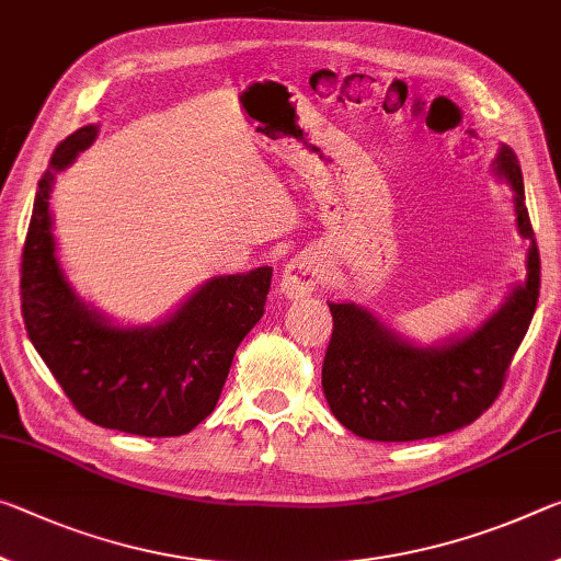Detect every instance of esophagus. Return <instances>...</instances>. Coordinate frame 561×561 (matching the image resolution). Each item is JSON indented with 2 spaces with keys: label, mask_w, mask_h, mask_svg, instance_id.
I'll list each match as a JSON object with an SVG mask.
<instances>
[{
  "label": "esophagus",
  "mask_w": 561,
  "mask_h": 561,
  "mask_svg": "<svg viewBox=\"0 0 561 561\" xmlns=\"http://www.w3.org/2000/svg\"><path fill=\"white\" fill-rule=\"evenodd\" d=\"M324 282V264L314 252H301L284 264L279 289L287 299L312 297Z\"/></svg>",
  "instance_id": "1"
}]
</instances>
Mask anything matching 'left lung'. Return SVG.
Returning a JSON list of instances; mask_svg holds the SVG:
<instances>
[{
  "instance_id": "left-lung-1",
  "label": "left lung",
  "mask_w": 561,
  "mask_h": 561,
  "mask_svg": "<svg viewBox=\"0 0 561 561\" xmlns=\"http://www.w3.org/2000/svg\"><path fill=\"white\" fill-rule=\"evenodd\" d=\"M512 186L517 232L529 239L527 277L512 284L500 307L467 332L420 344L387 327L367 307L329 301V340L322 389L332 414L357 437L414 442L472 424L500 394L514 352L539 299V249L531 229L517 154L502 145L492 162Z\"/></svg>"
}]
</instances>
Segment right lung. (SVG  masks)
Returning a JSON list of instances; mask_svg holds the SVG:
<instances>
[{"mask_svg":"<svg viewBox=\"0 0 561 561\" xmlns=\"http://www.w3.org/2000/svg\"><path fill=\"white\" fill-rule=\"evenodd\" d=\"M100 124L69 135L34 197L22 252L26 334L89 422L137 437H180L215 412L237 346L264 314L272 266L211 277L154 324H117L77 295L57 254L51 190Z\"/></svg>","mask_w":561,"mask_h":561,"instance_id":"right-lung-1","label":"right lung"}]
</instances>
